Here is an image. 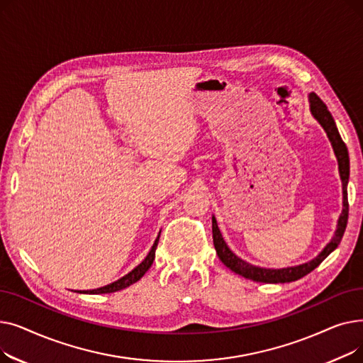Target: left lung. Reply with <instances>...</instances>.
Returning <instances> with one entry per match:
<instances>
[{
	"instance_id": "1",
	"label": "left lung",
	"mask_w": 363,
	"mask_h": 363,
	"mask_svg": "<svg viewBox=\"0 0 363 363\" xmlns=\"http://www.w3.org/2000/svg\"><path fill=\"white\" fill-rule=\"evenodd\" d=\"M309 108H311L312 116L323 128V130H325L327 137L333 145L337 162H338V172H340V178H341V185H342V211L337 220V230H335L333 238L330 240V242L323 247L322 252L316 257L311 259L309 262H304V263H300L296 266H287V268H279V269L260 268V266H256V264H252L249 262L242 260L230 249V247H228V244L225 242V240L220 234L216 218L212 216L213 244H215V249H216L219 259L222 260V263L226 266V268H230L233 272H235L247 279H252L256 282H264V284H279V282L284 284V282H291V281L300 279L301 277L308 275L315 268H318L319 263L323 259H327L328 255L337 249L341 238H342V234H345L346 225H347V216H349V201H347V184H349V175H350L349 151H347L346 144L342 143V140L340 137L337 125L331 116V113L328 111L327 106L323 104L322 100L313 92L309 94Z\"/></svg>"
}]
</instances>
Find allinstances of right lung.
Listing matches in <instances>:
<instances>
[{"label":"right lung","instance_id":"right-lung-1","mask_svg":"<svg viewBox=\"0 0 363 363\" xmlns=\"http://www.w3.org/2000/svg\"><path fill=\"white\" fill-rule=\"evenodd\" d=\"M159 238H160V233L155 241V244H152L151 250L148 252V255L145 256V259L133 268L129 274H126L125 277L119 278L118 281H114L111 284H107L104 285V287H100V289H95V290H79L78 293H84V294H106V293H114V291H121L126 287H129V285L135 284L137 281H140L144 274L150 269V266L152 264V260H155L156 257V249H157V244H159Z\"/></svg>","mask_w":363,"mask_h":363}]
</instances>
